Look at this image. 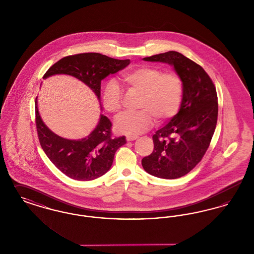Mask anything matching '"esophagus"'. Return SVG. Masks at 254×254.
Returning <instances> with one entry per match:
<instances>
[{"label":"esophagus","instance_id":"34e87169","mask_svg":"<svg viewBox=\"0 0 254 254\" xmlns=\"http://www.w3.org/2000/svg\"><path fill=\"white\" fill-rule=\"evenodd\" d=\"M138 138V136H134V135H128V136H127V141H134V140H136Z\"/></svg>","mask_w":254,"mask_h":254}]
</instances>
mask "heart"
Wrapping results in <instances>:
<instances>
[{
  "instance_id": "1",
  "label": "heart",
  "mask_w": 254,
  "mask_h": 254,
  "mask_svg": "<svg viewBox=\"0 0 254 254\" xmlns=\"http://www.w3.org/2000/svg\"><path fill=\"white\" fill-rule=\"evenodd\" d=\"M122 81L127 89L141 94L138 112L121 115L115 124L119 132L138 135L147 130L158 122L172 119L181 107L184 85L179 74L174 71L163 72L153 65H140L123 73ZM123 90L115 81H109L102 92L103 106L109 113L117 115L123 108Z\"/></svg>"
}]
</instances>
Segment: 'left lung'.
I'll use <instances>...</instances> for the list:
<instances>
[{
  "label": "left lung",
  "instance_id": "left-lung-1",
  "mask_svg": "<svg viewBox=\"0 0 254 254\" xmlns=\"http://www.w3.org/2000/svg\"><path fill=\"white\" fill-rule=\"evenodd\" d=\"M144 60L173 65L183 81L184 94L179 112L152 136L154 149L142 159V166L159 178H180L199 164L209 146L217 124L216 88L201 65L179 52Z\"/></svg>",
  "mask_w": 254,
  "mask_h": 254
}]
</instances>
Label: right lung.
Instances as JSON below:
<instances>
[{
    "label": "right lung",
    "instance_id": "1",
    "mask_svg": "<svg viewBox=\"0 0 254 254\" xmlns=\"http://www.w3.org/2000/svg\"><path fill=\"white\" fill-rule=\"evenodd\" d=\"M130 60H118L100 53H80L62 58L45 73L44 79L55 74H67L90 87L100 100L101 82L118 72ZM35 122L40 145L54 166L77 181H91L109 171L115 152L126 144L125 136L113 137L112 124L101 115L95 129L81 140H68L54 134L42 121L35 101Z\"/></svg>",
    "mask_w": 254,
    "mask_h": 254
}]
</instances>
